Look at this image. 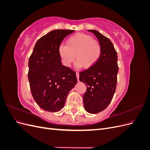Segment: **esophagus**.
<instances>
[{
    "mask_svg": "<svg viewBox=\"0 0 150 150\" xmlns=\"http://www.w3.org/2000/svg\"><path fill=\"white\" fill-rule=\"evenodd\" d=\"M76 77L77 79H78V81H79V74L78 72H76Z\"/></svg>",
    "mask_w": 150,
    "mask_h": 150,
    "instance_id": "obj_1",
    "label": "esophagus"
}]
</instances>
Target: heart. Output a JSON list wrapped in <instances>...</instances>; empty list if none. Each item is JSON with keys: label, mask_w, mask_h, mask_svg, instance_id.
Instances as JSON below:
<instances>
[{"label": "heart", "mask_w": 150, "mask_h": 150, "mask_svg": "<svg viewBox=\"0 0 150 150\" xmlns=\"http://www.w3.org/2000/svg\"><path fill=\"white\" fill-rule=\"evenodd\" d=\"M102 52L101 44L93 36L78 33L67 39L66 45H61L58 53L62 64L69 67L76 56V66L90 69L96 64Z\"/></svg>", "instance_id": "heart-1"}]
</instances>
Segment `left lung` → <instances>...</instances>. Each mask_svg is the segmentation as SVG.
<instances>
[{"label":"left lung","instance_id":"1","mask_svg":"<svg viewBox=\"0 0 150 150\" xmlns=\"http://www.w3.org/2000/svg\"><path fill=\"white\" fill-rule=\"evenodd\" d=\"M93 33L101 43L102 52L93 67L79 72V80L87 87L83 95L86 111L96 114L108 106L114 96L118 72L117 52L111 40L96 30Z\"/></svg>","mask_w":150,"mask_h":150}]
</instances>
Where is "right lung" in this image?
I'll use <instances>...</instances> for the list:
<instances>
[{
  "label": "right lung",
  "instance_id": "1",
  "mask_svg": "<svg viewBox=\"0 0 150 150\" xmlns=\"http://www.w3.org/2000/svg\"><path fill=\"white\" fill-rule=\"evenodd\" d=\"M74 30H54L36 42L29 60L28 79L34 99L44 110L57 112L77 83L76 72L62 65L58 53L61 42Z\"/></svg>",
  "mask_w": 150,
  "mask_h": 150
}]
</instances>
